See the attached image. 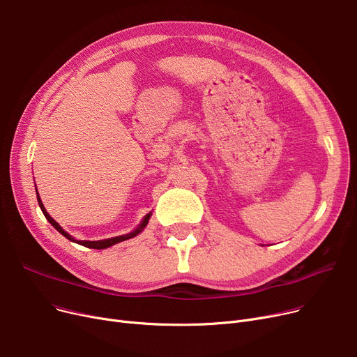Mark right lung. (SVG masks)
<instances>
[{"label":"right lung","mask_w":357,"mask_h":357,"mask_svg":"<svg viewBox=\"0 0 357 357\" xmlns=\"http://www.w3.org/2000/svg\"><path fill=\"white\" fill-rule=\"evenodd\" d=\"M37 201H38V205H40V208H41V211H43V213H44V217L47 218V221H49L61 235H64L67 240H70V241H75V243H77V244H80V245H83V247H87V248H94V250H103V248H107V247H112V245H114V244H117V243H121V241H125V240H129V238H133V236H136L139 232H142L144 231V228L148 225V222H149V218H151V215L152 213L149 212L148 215L144 218V221H142V224L133 231V232H129V234H126V235H121V236H114V238H109V240H102V241H77V240H75L73 236L71 235H68L50 215H49V212L45 211V208H44V205H43V202H41V199H40V197H38V194H37Z\"/></svg>","instance_id":"obj_1"}]
</instances>
